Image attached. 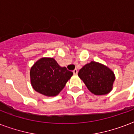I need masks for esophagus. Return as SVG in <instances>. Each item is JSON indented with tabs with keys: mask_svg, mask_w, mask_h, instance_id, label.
<instances>
[{
	"mask_svg": "<svg viewBox=\"0 0 134 134\" xmlns=\"http://www.w3.org/2000/svg\"><path fill=\"white\" fill-rule=\"evenodd\" d=\"M73 73H74V75H76V74H78V70L76 69H74V70L73 71Z\"/></svg>",
	"mask_w": 134,
	"mask_h": 134,
	"instance_id": "obj_1",
	"label": "esophagus"
}]
</instances>
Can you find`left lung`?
I'll use <instances>...</instances> for the list:
<instances>
[{
    "label": "left lung",
    "instance_id": "left-lung-1",
    "mask_svg": "<svg viewBox=\"0 0 134 134\" xmlns=\"http://www.w3.org/2000/svg\"><path fill=\"white\" fill-rule=\"evenodd\" d=\"M78 76L90 91L95 95L109 93L115 79L114 72L109 67L95 61L84 65L79 70Z\"/></svg>",
    "mask_w": 134,
    "mask_h": 134
}]
</instances>
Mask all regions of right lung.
<instances>
[{
  "instance_id": "right-lung-1",
  "label": "right lung",
  "mask_w": 134,
  "mask_h": 134,
  "mask_svg": "<svg viewBox=\"0 0 134 134\" xmlns=\"http://www.w3.org/2000/svg\"><path fill=\"white\" fill-rule=\"evenodd\" d=\"M73 72L61 67L53 58L39 59L30 68V83L32 88L46 97H55L65 88Z\"/></svg>"
}]
</instances>
